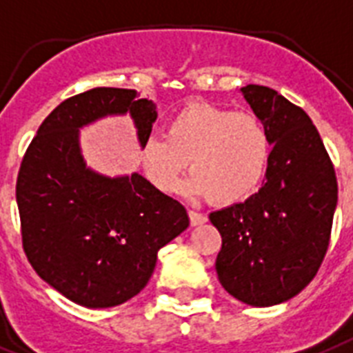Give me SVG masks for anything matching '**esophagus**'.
<instances>
[{"instance_id": "1", "label": "esophagus", "mask_w": 353, "mask_h": 353, "mask_svg": "<svg viewBox=\"0 0 353 353\" xmlns=\"http://www.w3.org/2000/svg\"><path fill=\"white\" fill-rule=\"evenodd\" d=\"M188 217H190L192 226H199L203 225V223H206V216H203V214H199V212L188 210Z\"/></svg>"}]
</instances>
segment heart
I'll return each instance as SVG.
<instances>
[{"label": "heart", "mask_w": 353, "mask_h": 353, "mask_svg": "<svg viewBox=\"0 0 353 353\" xmlns=\"http://www.w3.org/2000/svg\"><path fill=\"white\" fill-rule=\"evenodd\" d=\"M139 157L145 176L159 192L176 190L190 161L194 177L183 192L230 206L261 186L272 159V137L254 114L188 103L168 117L165 139L148 137L143 143Z\"/></svg>", "instance_id": "1"}]
</instances>
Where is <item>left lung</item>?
Segmentation results:
<instances>
[{
	"label": "left lung",
	"mask_w": 353,
	"mask_h": 353,
	"mask_svg": "<svg viewBox=\"0 0 353 353\" xmlns=\"http://www.w3.org/2000/svg\"><path fill=\"white\" fill-rule=\"evenodd\" d=\"M241 94L270 134L272 159L259 192L210 214L223 237L216 272L237 301L274 306L297 296L319 270L330 241L337 179L303 108L261 85H246Z\"/></svg>",
	"instance_id": "left-lung-1"
}]
</instances>
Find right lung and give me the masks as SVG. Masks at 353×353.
I'll return each mask as SVG.
<instances>
[{
    "mask_svg": "<svg viewBox=\"0 0 353 353\" xmlns=\"http://www.w3.org/2000/svg\"><path fill=\"white\" fill-rule=\"evenodd\" d=\"M127 114L141 147L157 119L152 99L110 87L68 97L37 128L18 174L25 254L45 283L85 308H110L137 296L159 248L190 223L185 206L141 174L110 177L87 167L79 130Z\"/></svg>",
    "mask_w": 353,
    "mask_h": 353,
    "instance_id": "obj_1",
    "label": "right lung"
}]
</instances>
